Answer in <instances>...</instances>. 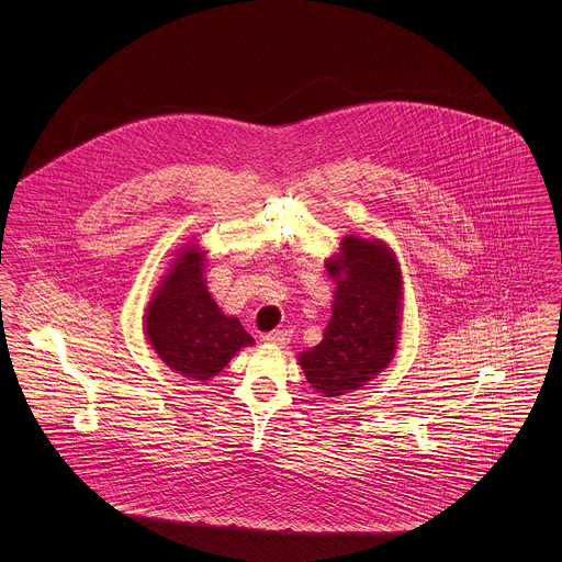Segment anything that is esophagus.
I'll use <instances>...</instances> for the list:
<instances>
[{"instance_id":"obj_1","label":"esophagus","mask_w":562,"mask_h":562,"mask_svg":"<svg viewBox=\"0 0 562 562\" xmlns=\"http://www.w3.org/2000/svg\"><path fill=\"white\" fill-rule=\"evenodd\" d=\"M291 337H293V333L289 328H278V330H271L268 335H263V341L273 344V346H284L291 341Z\"/></svg>"}]
</instances>
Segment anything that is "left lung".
<instances>
[{
    "instance_id": "1",
    "label": "left lung",
    "mask_w": 562,
    "mask_h": 562,
    "mask_svg": "<svg viewBox=\"0 0 562 562\" xmlns=\"http://www.w3.org/2000/svg\"><path fill=\"white\" fill-rule=\"evenodd\" d=\"M341 250L326 263L337 282L333 318L321 344L299 356L305 379L326 398L362 387L390 364L401 322V271L392 250L353 236Z\"/></svg>"
}]
</instances>
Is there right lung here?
Here are the masks:
<instances>
[{
  "mask_svg": "<svg viewBox=\"0 0 562 562\" xmlns=\"http://www.w3.org/2000/svg\"><path fill=\"white\" fill-rule=\"evenodd\" d=\"M202 255L186 248L149 303L145 333L161 360L177 373L206 381L252 344L238 318H227L206 291Z\"/></svg>",
  "mask_w": 562,
  "mask_h": 562,
  "instance_id": "1",
  "label": "right lung"
}]
</instances>
